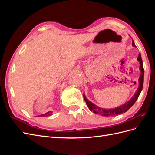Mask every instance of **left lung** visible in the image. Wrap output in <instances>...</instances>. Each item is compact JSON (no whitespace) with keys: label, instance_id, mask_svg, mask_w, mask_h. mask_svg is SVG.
<instances>
[{"label":"left lung","instance_id":"left-lung-1","mask_svg":"<svg viewBox=\"0 0 155 155\" xmlns=\"http://www.w3.org/2000/svg\"><path fill=\"white\" fill-rule=\"evenodd\" d=\"M132 45L133 46H136L134 41H133ZM138 61L140 62V72H141V75H140V78H139V87L137 89V92H136L134 96L131 98V99L128 101L124 105H121L120 107H118L115 108V109H102L99 107L93 104L92 102H91L89 100H88L85 96L83 94V97L85 99V101L87 104V107L89 108L90 110L94 112L96 114H98L100 115H101L103 116H114V115H118L120 114L124 113V112L127 111L130 108L132 107L136 101L137 100L138 97L140 96V94L141 93V91H142L143 85V77H144V70L143 67V62L141 57V54H139L138 57Z\"/></svg>","mask_w":155,"mask_h":155}]
</instances>
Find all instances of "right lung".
Segmentation results:
<instances>
[{"mask_svg": "<svg viewBox=\"0 0 155 155\" xmlns=\"http://www.w3.org/2000/svg\"><path fill=\"white\" fill-rule=\"evenodd\" d=\"M51 113H52V112H46V113H45V114H41V115H40V116H50L51 114Z\"/></svg>", "mask_w": 155, "mask_h": 155, "instance_id": "obj_1", "label": "right lung"}]
</instances>
